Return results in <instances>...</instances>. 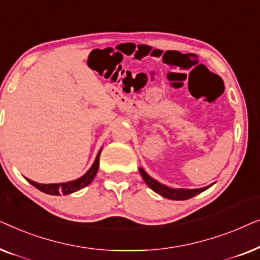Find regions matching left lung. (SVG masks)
I'll list each match as a JSON object with an SVG mask.
<instances>
[{"mask_svg":"<svg viewBox=\"0 0 260 260\" xmlns=\"http://www.w3.org/2000/svg\"><path fill=\"white\" fill-rule=\"evenodd\" d=\"M140 173L142 177H143V180L145 181V183H147L152 190L156 191V193L159 194L163 198L170 199V200H188V199L202 193V191L208 189V188L212 186L211 184V186L199 188V189H183V188H177V189H175V188H169L165 186V184L159 183L158 181L154 180L144 172V169L140 168Z\"/></svg>","mask_w":260,"mask_h":260,"instance_id":"8db88e82","label":"left lung"}]
</instances>
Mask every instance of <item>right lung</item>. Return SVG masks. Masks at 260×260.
<instances>
[{
  "label": "right lung",
  "mask_w": 260,
  "mask_h": 260,
  "mask_svg": "<svg viewBox=\"0 0 260 260\" xmlns=\"http://www.w3.org/2000/svg\"><path fill=\"white\" fill-rule=\"evenodd\" d=\"M101 152H102V149L99 150L97 157H95L93 165H92L91 168L88 169L83 176L79 177V179L74 180V181H70V182H63V183L44 184V183L34 182V181H31L29 179H27V180H28V182H29L30 184H33V186L35 188H38L39 190L44 191V193L49 194V195H67V194L74 193V191H77V190L81 189V188L88 186V184L93 181L95 174H97L98 168H99V156H101Z\"/></svg>",
  "instance_id": "right-lung-1"
}]
</instances>
